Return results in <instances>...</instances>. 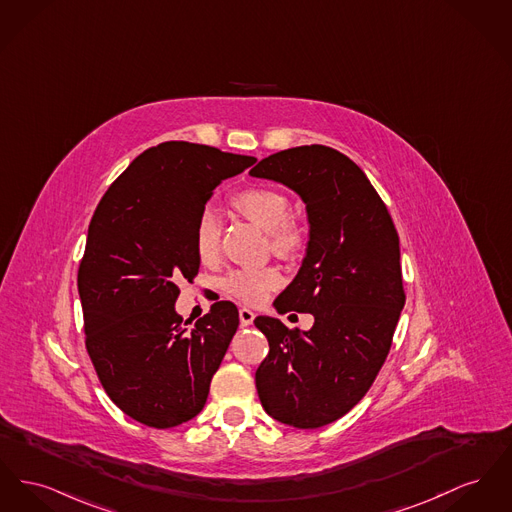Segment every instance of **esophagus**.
Here are the masks:
<instances>
[{"mask_svg": "<svg viewBox=\"0 0 512 512\" xmlns=\"http://www.w3.org/2000/svg\"><path fill=\"white\" fill-rule=\"evenodd\" d=\"M253 321H255V313H253V311H251V309H247V307H241V309H240L241 327H249V325H253Z\"/></svg>", "mask_w": 512, "mask_h": 512, "instance_id": "obj_1", "label": "esophagus"}]
</instances>
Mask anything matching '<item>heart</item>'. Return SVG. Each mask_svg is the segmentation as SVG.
I'll list each match as a JSON object with an SVG mask.
<instances>
[{"label":"heart","mask_w":512,"mask_h":512,"mask_svg":"<svg viewBox=\"0 0 512 512\" xmlns=\"http://www.w3.org/2000/svg\"><path fill=\"white\" fill-rule=\"evenodd\" d=\"M234 207L267 234H271L274 253L282 257L294 255L301 247V232L298 226L288 222V199L272 189L253 187L240 191L234 197ZM193 243L197 257L203 263H212L220 247V224L212 209H205L195 222ZM280 274L276 269H245L232 272L226 280V290L234 298L257 305L265 300L278 286Z\"/></svg>","instance_id":"1"}]
</instances>
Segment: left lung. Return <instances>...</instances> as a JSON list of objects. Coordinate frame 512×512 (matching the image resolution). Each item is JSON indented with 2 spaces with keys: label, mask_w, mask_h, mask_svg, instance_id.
I'll use <instances>...</instances> for the list:
<instances>
[{
  "label": "left lung",
  "mask_w": 512,
  "mask_h": 512,
  "mask_svg": "<svg viewBox=\"0 0 512 512\" xmlns=\"http://www.w3.org/2000/svg\"><path fill=\"white\" fill-rule=\"evenodd\" d=\"M249 176L286 185L305 205V255L274 307L315 317L309 331L255 319L271 348L255 373L257 392L274 420L323 427L360 402L391 350L406 301L398 234L360 166L331 147L276 152Z\"/></svg>",
  "instance_id": "1"
}]
</instances>
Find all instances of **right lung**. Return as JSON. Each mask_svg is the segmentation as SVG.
Instances as JSON below:
<instances>
[{"instance_id":"add662e5","label":"right lung","mask_w":512,"mask_h":512,"mask_svg":"<svg viewBox=\"0 0 512 512\" xmlns=\"http://www.w3.org/2000/svg\"><path fill=\"white\" fill-rule=\"evenodd\" d=\"M255 162L168 141L139 154L94 211L77 276L87 350L114 404L149 427H176L203 410L238 331L230 301L183 325L176 282L199 272L193 232L214 189Z\"/></svg>"}]
</instances>
